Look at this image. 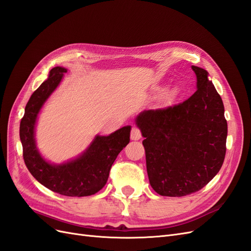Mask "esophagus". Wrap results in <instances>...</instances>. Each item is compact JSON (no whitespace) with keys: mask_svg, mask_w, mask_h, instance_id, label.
I'll return each instance as SVG.
<instances>
[{"mask_svg":"<svg viewBox=\"0 0 251 251\" xmlns=\"http://www.w3.org/2000/svg\"><path fill=\"white\" fill-rule=\"evenodd\" d=\"M141 138V132L137 126H133L131 130V139L132 140H139Z\"/></svg>","mask_w":251,"mask_h":251,"instance_id":"esophagus-1","label":"esophagus"}]
</instances>
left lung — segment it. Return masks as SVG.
<instances>
[{
	"mask_svg": "<svg viewBox=\"0 0 251 251\" xmlns=\"http://www.w3.org/2000/svg\"><path fill=\"white\" fill-rule=\"evenodd\" d=\"M192 69L198 89L191 97L172 107L144 111L136 118L144 137L150 184L161 196L200 191L224 162L227 121L222 98L206 70Z\"/></svg>",
	"mask_w": 251,
	"mask_h": 251,
	"instance_id": "8db88e82",
	"label": "left lung"
}]
</instances>
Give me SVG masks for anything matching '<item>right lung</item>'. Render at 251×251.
Instances as JSON below:
<instances>
[{
  "instance_id": "1",
  "label": "right lung",
  "mask_w": 251,
  "mask_h": 251,
  "mask_svg": "<svg viewBox=\"0 0 251 251\" xmlns=\"http://www.w3.org/2000/svg\"><path fill=\"white\" fill-rule=\"evenodd\" d=\"M66 72L65 68H53L49 77L29 98L20 125L23 158L32 176L50 191L68 197L91 196L107 183L112 164L130 142L131 126L121 127L109 136H96L89 149L75 160L59 165L48 163L35 146V121L44 102L56 89Z\"/></svg>"
}]
</instances>
